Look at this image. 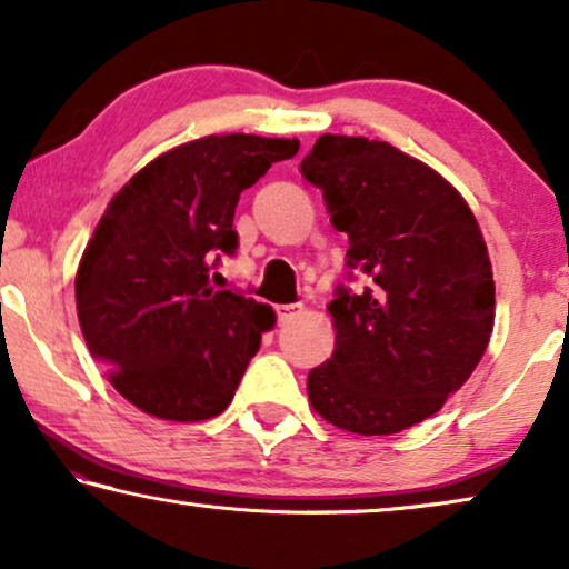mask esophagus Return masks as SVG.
<instances>
[{"mask_svg":"<svg viewBox=\"0 0 569 569\" xmlns=\"http://www.w3.org/2000/svg\"><path fill=\"white\" fill-rule=\"evenodd\" d=\"M277 320L279 323H287V320H292L295 316H300L302 312V305L300 302H287V305H277Z\"/></svg>","mask_w":569,"mask_h":569,"instance_id":"34e87169","label":"esophagus"}]
</instances>
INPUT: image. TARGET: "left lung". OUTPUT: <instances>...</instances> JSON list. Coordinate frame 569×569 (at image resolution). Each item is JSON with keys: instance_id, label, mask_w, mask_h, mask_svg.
Here are the masks:
<instances>
[{"instance_id": "obj_1", "label": "left lung", "mask_w": 569, "mask_h": 569, "mask_svg": "<svg viewBox=\"0 0 569 569\" xmlns=\"http://www.w3.org/2000/svg\"><path fill=\"white\" fill-rule=\"evenodd\" d=\"M300 171L349 236L346 267L367 274L359 292L336 287V349L310 369L308 398L343 431L398 433L433 416L488 349V246L462 194L385 141L320 136Z\"/></svg>"}]
</instances>
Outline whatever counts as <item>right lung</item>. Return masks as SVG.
I'll return each mask as SVG.
<instances>
[{
  "instance_id": "obj_1",
  "label": "right lung",
  "mask_w": 569,
  "mask_h": 569,
  "mask_svg": "<svg viewBox=\"0 0 569 569\" xmlns=\"http://www.w3.org/2000/svg\"><path fill=\"white\" fill-rule=\"evenodd\" d=\"M298 138L208 136L161 153L112 197L77 271V312L92 357L143 413H223L274 310L210 271L233 257L243 189L292 159Z\"/></svg>"
}]
</instances>
